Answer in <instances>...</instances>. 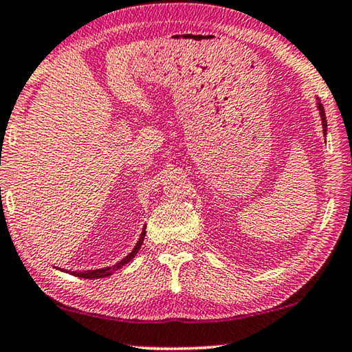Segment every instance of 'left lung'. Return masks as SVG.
I'll list each match as a JSON object with an SVG mask.
<instances>
[{
    "label": "left lung",
    "instance_id": "obj_1",
    "mask_svg": "<svg viewBox=\"0 0 352 352\" xmlns=\"http://www.w3.org/2000/svg\"><path fill=\"white\" fill-rule=\"evenodd\" d=\"M318 109H319V114H320V119H322V126H323V134H327V116H325V109H323V105L320 103V100L318 99Z\"/></svg>",
    "mask_w": 352,
    "mask_h": 352
}]
</instances>
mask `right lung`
I'll return each instance as SVG.
<instances>
[{
	"mask_svg": "<svg viewBox=\"0 0 352 352\" xmlns=\"http://www.w3.org/2000/svg\"><path fill=\"white\" fill-rule=\"evenodd\" d=\"M144 235H146V226L143 227V230L140 233V238L139 241H137L135 247L133 249V252H131L128 256L123 258L122 261H119L116 265H111V267H105V268H98V270H87V272H70V270H62V268H59L60 272H65V273H70L73 274V276H78V278H84V279H100V278H107V276H111V274L114 272L119 270V268H122L125 264H128L131 259H133L137 253H139L140 247L143 244V239H144Z\"/></svg>",
	"mask_w": 352,
	"mask_h": 352,
	"instance_id": "add662e5",
	"label": "right lung"
}]
</instances>
